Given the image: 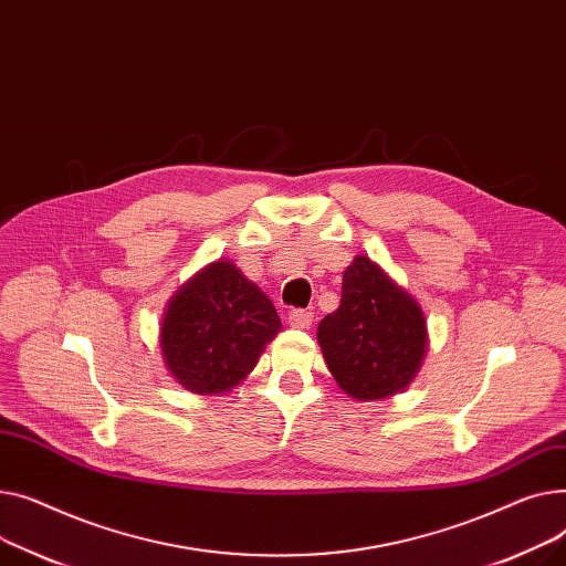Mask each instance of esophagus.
Instances as JSON below:
<instances>
[{
    "label": "esophagus",
    "mask_w": 566,
    "mask_h": 566,
    "mask_svg": "<svg viewBox=\"0 0 566 566\" xmlns=\"http://www.w3.org/2000/svg\"><path fill=\"white\" fill-rule=\"evenodd\" d=\"M287 322L290 326L294 328H308L313 324V313L311 311H304V308H292L287 313Z\"/></svg>",
    "instance_id": "1"
}]
</instances>
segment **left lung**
<instances>
[{
    "instance_id": "8db88e82",
    "label": "left lung",
    "mask_w": 566,
    "mask_h": 566,
    "mask_svg": "<svg viewBox=\"0 0 566 566\" xmlns=\"http://www.w3.org/2000/svg\"><path fill=\"white\" fill-rule=\"evenodd\" d=\"M317 343L338 386L354 400H381L411 384L424 349L420 306L365 255L343 274L340 306L317 326Z\"/></svg>"
}]
</instances>
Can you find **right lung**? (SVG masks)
<instances>
[{
    "label": "right lung",
    "instance_id": "obj_1",
    "mask_svg": "<svg viewBox=\"0 0 566 566\" xmlns=\"http://www.w3.org/2000/svg\"><path fill=\"white\" fill-rule=\"evenodd\" d=\"M281 328L270 296L232 262H212L166 308L161 356L191 392H226L240 384Z\"/></svg>",
    "mask_w": 566,
    "mask_h": 566
}]
</instances>
